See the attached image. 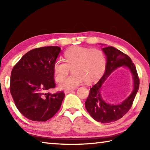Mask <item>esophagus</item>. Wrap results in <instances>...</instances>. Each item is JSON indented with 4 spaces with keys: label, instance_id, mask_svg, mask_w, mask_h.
Here are the masks:
<instances>
[{
    "label": "esophagus",
    "instance_id": "obj_1",
    "mask_svg": "<svg viewBox=\"0 0 150 150\" xmlns=\"http://www.w3.org/2000/svg\"><path fill=\"white\" fill-rule=\"evenodd\" d=\"M73 91V90H66V91H64V93H65V94H67V93H69L72 92Z\"/></svg>",
    "mask_w": 150,
    "mask_h": 150
}]
</instances>
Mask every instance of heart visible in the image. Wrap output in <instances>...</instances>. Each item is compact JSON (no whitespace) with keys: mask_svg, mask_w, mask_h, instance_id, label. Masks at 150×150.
I'll use <instances>...</instances> for the list:
<instances>
[{"mask_svg":"<svg viewBox=\"0 0 150 150\" xmlns=\"http://www.w3.org/2000/svg\"><path fill=\"white\" fill-rule=\"evenodd\" d=\"M106 59L102 50L73 47L65 53V62L60 58L53 66L55 79L61 81L72 69L73 74L59 83L62 89H73L83 81L87 84L98 81L105 73Z\"/></svg>","mask_w":150,"mask_h":150,"instance_id":"obj_1","label":"heart"}]
</instances>
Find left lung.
Returning <instances> with one entry per match:
<instances>
[{"label": "left lung", "instance_id": "8db88e82", "mask_svg": "<svg viewBox=\"0 0 150 150\" xmlns=\"http://www.w3.org/2000/svg\"><path fill=\"white\" fill-rule=\"evenodd\" d=\"M103 50L107 58L105 73L98 82L90 88L89 95L85 101V108L91 117L96 121L101 123H110L121 118L132 107L139 88V79L136 66L128 55L112 46L104 47ZM123 65L128 67L133 73L134 90L128 98L120 105H110L102 99L100 94L101 87L110 73L116 68Z\"/></svg>", "mask_w": 150, "mask_h": 150}]
</instances>
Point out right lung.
Wrapping results in <instances>:
<instances>
[{
	"label": "right lung",
	"instance_id": "1",
	"mask_svg": "<svg viewBox=\"0 0 150 150\" xmlns=\"http://www.w3.org/2000/svg\"><path fill=\"white\" fill-rule=\"evenodd\" d=\"M60 52L58 46L35 48L24 55L12 70L10 91L18 110L29 120L47 121L61 107L63 91L45 93L55 87L53 66Z\"/></svg>",
	"mask_w": 150,
	"mask_h": 150
}]
</instances>
